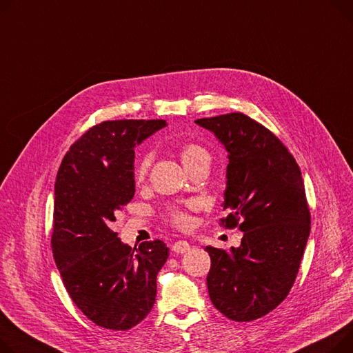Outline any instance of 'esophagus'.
Here are the masks:
<instances>
[{
    "label": "esophagus",
    "mask_w": 353,
    "mask_h": 353,
    "mask_svg": "<svg viewBox=\"0 0 353 353\" xmlns=\"http://www.w3.org/2000/svg\"><path fill=\"white\" fill-rule=\"evenodd\" d=\"M190 244L187 243V241H184V240H180V241H176L174 244H173V247H172V250L174 251V252H177V254H184V252H187L190 250Z\"/></svg>",
    "instance_id": "1"
}]
</instances>
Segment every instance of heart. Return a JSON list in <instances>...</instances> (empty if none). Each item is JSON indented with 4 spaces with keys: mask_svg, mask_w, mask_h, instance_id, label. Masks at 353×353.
<instances>
[{
    "mask_svg": "<svg viewBox=\"0 0 353 353\" xmlns=\"http://www.w3.org/2000/svg\"><path fill=\"white\" fill-rule=\"evenodd\" d=\"M179 157L187 172L193 169L194 166H197V164L210 163V160H211L208 150L204 146L194 143V142L183 143L179 148ZM150 161H152L150 154H145L143 157H140V160L136 163L133 176L137 183H142L146 180L149 169H150ZM166 216L172 224H174L176 227H180V228L187 227L190 223V217H189V214H187L185 208H183L180 205L169 207L166 211Z\"/></svg>",
    "mask_w": 353,
    "mask_h": 353,
    "instance_id": "heart-1",
    "label": "heart"
}]
</instances>
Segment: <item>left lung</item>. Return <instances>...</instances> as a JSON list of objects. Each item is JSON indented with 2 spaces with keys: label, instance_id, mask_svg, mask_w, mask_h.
Returning a JSON list of instances; mask_svg holds the SVG:
<instances>
[{
  "label": "left lung",
  "instance_id": "8db88e82",
  "mask_svg": "<svg viewBox=\"0 0 353 353\" xmlns=\"http://www.w3.org/2000/svg\"><path fill=\"white\" fill-rule=\"evenodd\" d=\"M228 152L220 220L243 240L230 252L205 247L207 288L228 319L250 322L275 310L291 291L311 231L299 166L284 143L250 116L234 112L196 121Z\"/></svg>",
  "mask_w": 353,
  "mask_h": 353
}]
</instances>
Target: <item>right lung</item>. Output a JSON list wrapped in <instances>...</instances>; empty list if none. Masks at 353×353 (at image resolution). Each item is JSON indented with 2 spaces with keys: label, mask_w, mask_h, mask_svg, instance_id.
Returning a JSON list of instances; mask_svg holds the SVG:
<instances>
[{
  "label": "right lung",
  "mask_w": 353,
  "mask_h": 353,
  "mask_svg": "<svg viewBox=\"0 0 353 353\" xmlns=\"http://www.w3.org/2000/svg\"><path fill=\"white\" fill-rule=\"evenodd\" d=\"M166 121H106L69 148L55 183L52 252L63 285L98 326L128 331L156 301V276L168 261L161 240L132 248L112 230L134 196V146Z\"/></svg>",
  "instance_id": "right-lung-1"
}]
</instances>
